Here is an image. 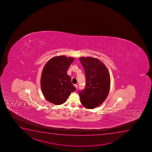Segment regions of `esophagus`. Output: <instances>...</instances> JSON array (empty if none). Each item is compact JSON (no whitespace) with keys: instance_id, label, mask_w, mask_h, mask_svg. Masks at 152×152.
<instances>
[{"instance_id":"obj_1","label":"esophagus","mask_w":152,"mask_h":152,"mask_svg":"<svg viewBox=\"0 0 152 152\" xmlns=\"http://www.w3.org/2000/svg\"><path fill=\"white\" fill-rule=\"evenodd\" d=\"M74 86H75V88H78V85L77 84H74Z\"/></svg>"}]
</instances>
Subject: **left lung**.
<instances>
[{
	"label": "left lung",
	"mask_w": 152,
	"mask_h": 152,
	"mask_svg": "<svg viewBox=\"0 0 152 152\" xmlns=\"http://www.w3.org/2000/svg\"><path fill=\"white\" fill-rule=\"evenodd\" d=\"M79 60L86 74V87L79 91L82 105L93 109L105 100L109 93L110 78L108 70L96 58L81 57Z\"/></svg>",
	"instance_id": "obj_1"
}]
</instances>
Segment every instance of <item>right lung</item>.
Segmentation results:
<instances>
[{"mask_svg": "<svg viewBox=\"0 0 152 152\" xmlns=\"http://www.w3.org/2000/svg\"><path fill=\"white\" fill-rule=\"evenodd\" d=\"M74 58L56 56L46 63L42 73L41 86L43 95L50 103L61 105L66 101L76 88L67 74L69 67Z\"/></svg>", "mask_w": 152, "mask_h": 152, "instance_id": "1", "label": "right lung"}]
</instances>
